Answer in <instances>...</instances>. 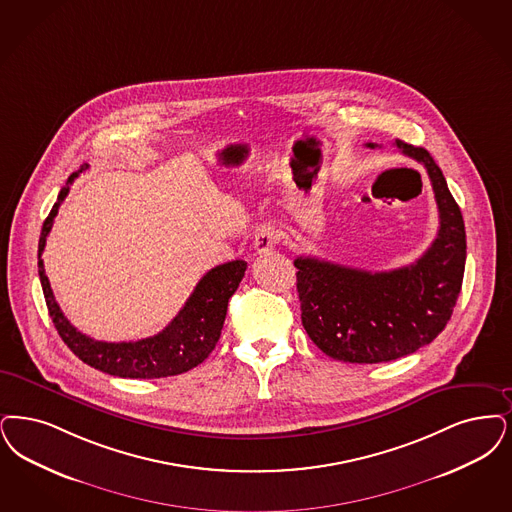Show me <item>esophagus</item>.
I'll list each match as a JSON object with an SVG mask.
<instances>
[{
    "mask_svg": "<svg viewBox=\"0 0 512 512\" xmlns=\"http://www.w3.org/2000/svg\"><path fill=\"white\" fill-rule=\"evenodd\" d=\"M278 232L272 228V226H263V228H259V232L255 234V240H253V247H255V251L259 253V255H263V253H268V251H272L276 244H278Z\"/></svg>",
    "mask_w": 512,
    "mask_h": 512,
    "instance_id": "obj_1",
    "label": "esophagus"
}]
</instances>
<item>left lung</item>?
I'll use <instances>...</instances> for the list:
<instances>
[{
    "label": "left lung",
    "instance_id": "8db88e82",
    "mask_svg": "<svg viewBox=\"0 0 512 512\" xmlns=\"http://www.w3.org/2000/svg\"><path fill=\"white\" fill-rule=\"evenodd\" d=\"M396 146L425 165L440 213L436 240L423 257L389 272L295 259L308 337L324 354L350 364L390 362L432 343L446 328L463 284L465 223L442 169L425 148L402 141Z\"/></svg>",
    "mask_w": 512,
    "mask_h": 512
}]
</instances>
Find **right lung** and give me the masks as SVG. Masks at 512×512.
<instances>
[{
  "label": "right lung",
  "instance_id": "add662e5",
  "mask_svg": "<svg viewBox=\"0 0 512 512\" xmlns=\"http://www.w3.org/2000/svg\"><path fill=\"white\" fill-rule=\"evenodd\" d=\"M87 167L89 165H82L80 171L68 177L66 186L43 223L38 246V272L45 303L62 341L87 366L123 379H160L196 368L211 354L221 337L228 299L234 295L246 274V261L236 259L211 268L194 287L192 295L186 299L184 307L171 320V324L154 337L135 343H106L83 335L66 320L61 307L57 305L53 289L45 276L41 253L70 184Z\"/></svg>",
  "mask_w": 512,
  "mask_h": 512
}]
</instances>
